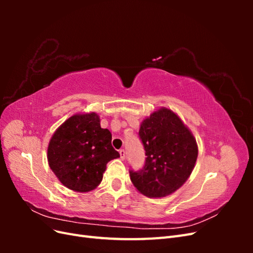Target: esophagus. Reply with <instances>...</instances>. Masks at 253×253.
Wrapping results in <instances>:
<instances>
[{"label": "esophagus", "instance_id": "obj_1", "mask_svg": "<svg viewBox=\"0 0 253 253\" xmlns=\"http://www.w3.org/2000/svg\"><path fill=\"white\" fill-rule=\"evenodd\" d=\"M119 154H120V158H121L122 160H124V159L126 158V151H125L124 149H121V150H119Z\"/></svg>", "mask_w": 253, "mask_h": 253}]
</instances>
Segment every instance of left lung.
Listing matches in <instances>:
<instances>
[{"mask_svg": "<svg viewBox=\"0 0 253 253\" xmlns=\"http://www.w3.org/2000/svg\"><path fill=\"white\" fill-rule=\"evenodd\" d=\"M138 135L147 157L141 170H129L133 185L149 197L172 194L186 182L195 166L198 150L193 135L168 109L144 119Z\"/></svg>", "mask_w": 253, "mask_h": 253, "instance_id": "obj_1", "label": "left lung"}]
</instances>
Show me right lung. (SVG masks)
I'll list each match as a JSON object with an SVG mask.
<instances>
[{"mask_svg":"<svg viewBox=\"0 0 253 253\" xmlns=\"http://www.w3.org/2000/svg\"><path fill=\"white\" fill-rule=\"evenodd\" d=\"M112 134L96 113L68 118L52 135L47 149L51 171L68 189L88 192L101 182L106 164L118 158Z\"/></svg>","mask_w":253,"mask_h":253,"instance_id":"obj_1","label":"right lung"}]
</instances>
